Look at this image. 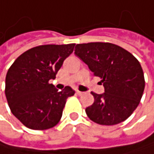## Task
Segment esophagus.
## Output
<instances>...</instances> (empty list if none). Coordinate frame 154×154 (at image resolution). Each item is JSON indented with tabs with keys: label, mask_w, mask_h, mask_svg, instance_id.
I'll use <instances>...</instances> for the list:
<instances>
[{
	"label": "esophagus",
	"mask_w": 154,
	"mask_h": 154,
	"mask_svg": "<svg viewBox=\"0 0 154 154\" xmlns=\"http://www.w3.org/2000/svg\"><path fill=\"white\" fill-rule=\"evenodd\" d=\"M76 94L79 95V96H82V95H84V92H82V91H79V90H76Z\"/></svg>",
	"instance_id": "obj_1"
}]
</instances>
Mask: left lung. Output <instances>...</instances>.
<instances>
[{"label": "left lung", "instance_id": "obj_1", "mask_svg": "<svg viewBox=\"0 0 154 154\" xmlns=\"http://www.w3.org/2000/svg\"><path fill=\"white\" fill-rule=\"evenodd\" d=\"M75 54L95 76L102 79L104 93L96 94L86 109L92 122L115 125L127 119L138 107L143 94L144 75L139 61L119 45L110 43L79 44Z\"/></svg>", "mask_w": 154, "mask_h": 154}]
</instances>
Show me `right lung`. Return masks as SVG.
Returning <instances> with one entry per match:
<instances>
[{
	"label": "right lung",
	"mask_w": 154,
	"mask_h": 154,
	"mask_svg": "<svg viewBox=\"0 0 154 154\" xmlns=\"http://www.w3.org/2000/svg\"><path fill=\"white\" fill-rule=\"evenodd\" d=\"M74 47L75 44L35 46L22 54L9 68L5 96L12 113L27 128L47 130L60 120L66 98L75 90L66 87L59 91L49 80L56 79Z\"/></svg>",
	"instance_id": "obj_1"
}]
</instances>
